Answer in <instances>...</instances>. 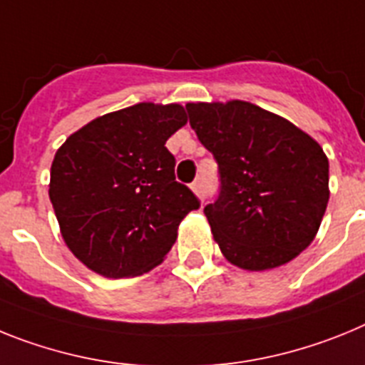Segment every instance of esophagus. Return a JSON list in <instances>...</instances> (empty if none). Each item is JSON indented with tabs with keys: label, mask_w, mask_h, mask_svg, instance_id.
Listing matches in <instances>:
<instances>
[{
	"label": "esophagus",
	"mask_w": 365,
	"mask_h": 365,
	"mask_svg": "<svg viewBox=\"0 0 365 365\" xmlns=\"http://www.w3.org/2000/svg\"><path fill=\"white\" fill-rule=\"evenodd\" d=\"M191 189H192V192H195V195L202 196V192H204V182H202L200 178L195 180V182L191 183Z\"/></svg>",
	"instance_id": "obj_1"
}]
</instances>
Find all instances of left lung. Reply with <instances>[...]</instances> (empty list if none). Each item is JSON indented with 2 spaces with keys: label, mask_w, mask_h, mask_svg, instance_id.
<instances>
[{
  "label": "left lung",
  "mask_w": 365,
  "mask_h": 365,
  "mask_svg": "<svg viewBox=\"0 0 365 365\" xmlns=\"http://www.w3.org/2000/svg\"><path fill=\"white\" fill-rule=\"evenodd\" d=\"M185 108L218 163L220 191L204 213L224 257L252 272L297 257L329 202V160L318 141L246 101Z\"/></svg>",
  "instance_id": "1"
}]
</instances>
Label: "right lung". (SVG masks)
Instances as JSON below:
<instances>
[{
  "label": "right lung",
  "instance_id": "add662e5",
  "mask_svg": "<svg viewBox=\"0 0 365 365\" xmlns=\"http://www.w3.org/2000/svg\"><path fill=\"white\" fill-rule=\"evenodd\" d=\"M185 123L180 104L139 103L97 117L56 150L51 204L64 242L90 270L112 279L152 270L200 207L165 147Z\"/></svg>",
  "mask_w": 365,
  "mask_h": 365
}]
</instances>
